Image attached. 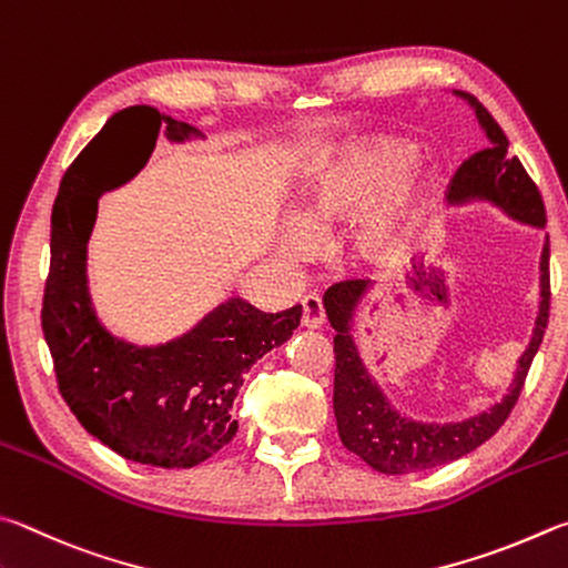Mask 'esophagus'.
<instances>
[{
	"label": "esophagus",
	"instance_id": "esophagus-1",
	"mask_svg": "<svg viewBox=\"0 0 568 568\" xmlns=\"http://www.w3.org/2000/svg\"><path fill=\"white\" fill-rule=\"evenodd\" d=\"M301 323L305 325V327H311V329H317L320 325L325 323V307H323V301H320L317 295H305L303 297V317H301Z\"/></svg>",
	"mask_w": 568,
	"mask_h": 568
}]
</instances>
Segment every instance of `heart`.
Returning a JSON list of instances; mask_svg holds the SVG:
<instances>
[{
  "label": "heart",
  "instance_id": "1",
  "mask_svg": "<svg viewBox=\"0 0 568 568\" xmlns=\"http://www.w3.org/2000/svg\"><path fill=\"white\" fill-rule=\"evenodd\" d=\"M419 149L402 139H369L339 151L315 173L307 191L305 219H291L281 251L291 263L311 261L318 235H335L363 223L353 239L355 261L385 267L405 253L415 225L432 209L427 191L399 192L415 176ZM395 200L393 204L390 201ZM390 202L393 205L387 206Z\"/></svg>",
  "mask_w": 568,
  "mask_h": 568
}]
</instances>
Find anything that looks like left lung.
Here are the masks:
<instances>
[{
  "instance_id": "obj_1",
  "label": "left lung",
  "mask_w": 568,
  "mask_h": 568,
  "mask_svg": "<svg viewBox=\"0 0 568 568\" xmlns=\"http://www.w3.org/2000/svg\"><path fill=\"white\" fill-rule=\"evenodd\" d=\"M455 94L467 101L477 113L479 126L487 133V149L477 151L457 169L455 179L449 183V203L459 205L469 201H489L507 213L509 219L534 225V229H544L546 211L541 193L529 179L527 169L521 166V161L517 156H509V141L504 136L501 126L479 104L477 97L467 94V91H455ZM539 271V315H536L529 347L519 357L517 375H514L509 392L491 409L481 412L477 417L449 422V425H427V422L402 417L389 405L375 379L369 377L353 337V320L369 283L343 281L327 287L323 303L329 325L335 329L333 407L343 445L367 462L375 471L412 474L455 462L484 445L491 435H497V429L507 422L509 412L517 405L531 359L544 339L546 323H549V239L544 243Z\"/></svg>"
}]
</instances>
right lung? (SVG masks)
I'll list each match as a JSON object with an SVG mask.
<instances>
[{"label":"right lung","instance_id":"right-lung-1","mask_svg":"<svg viewBox=\"0 0 568 568\" xmlns=\"http://www.w3.org/2000/svg\"><path fill=\"white\" fill-rule=\"evenodd\" d=\"M161 129L171 141L203 136L156 109L131 106L111 116L67 169L51 209L41 329L61 397L89 435L131 462L189 469L235 437L233 402L243 375L293 335L303 307L263 313L231 297L185 335L151 347L113 337L99 323L87 285V243L99 195L109 189L106 159L146 133V163Z\"/></svg>","mask_w":568,"mask_h":568}]
</instances>
